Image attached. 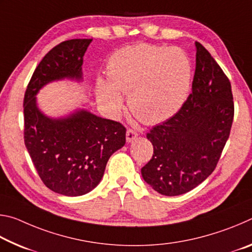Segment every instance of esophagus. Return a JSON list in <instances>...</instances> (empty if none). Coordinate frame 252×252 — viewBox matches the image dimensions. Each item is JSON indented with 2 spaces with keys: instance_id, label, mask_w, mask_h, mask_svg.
<instances>
[{
  "instance_id": "34e87169",
  "label": "esophagus",
  "mask_w": 252,
  "mask_h": 252,
  "mask_svg": "<svg viewBox=\"0 0 252 252\" xmlns=\"http://www.w3.org/2000/svg\"><path fill=\"white\" fill-rule=\"evenodd\" d=\"M136 138H138V133H136L135 131L129 129L126 131V142L130 143L133 141V140H135Z\"/></svg>"
}]
</instances>
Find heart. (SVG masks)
Masks as SVG:
<instances>
[{
    "label": "heart",
    "instance_id": "b5f03b06",
    "mask_svg": "<svg viewBox=\"0 0 252 252\" xmlns=\"http://www.w3.org/2000/svg\"><path fill=\"white\" fill-rule=\"evenodd\" d=\"M110 80H96L97 99L110 112L123 106L127 95L131 112L146 123L173 117L189 95L192 66L178 48L136 44L117 51L108 65Z\"/></svg>",
    "mask_w": 252,
    "mask_h": 252
}]
</instances>
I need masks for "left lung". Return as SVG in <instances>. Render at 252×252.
<instances>
[{"label": "left lung", "instance_id": "1", "mask_svg": "<svg viewBox=\"0 0 252 252\" xmlns=\"http://www.w3.org/2000/svg\"><path fill=\"white\" fill-rule=\"evenodd\" d=\"M194 44L192 91L178 113L147 134L153 156L141 169L142 178L168 197L186 193L210 176L233 121L230 81L211 54Z\"/></svg>", "mask_w": 252, "mask_h": 252}]
</instances>
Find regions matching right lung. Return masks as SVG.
<instances>
[{"label":"right lung","mask_w":252,"mask_h":252,"mask_svg":"<svg viewBox=\"0 0 252 252\" xmlns=\"http://www.w3.org/2000/svg\"><path fill=\"white\" fill-rule=\"evenodd\" d=\"M92 39L64 41L50 51L30 80L24 95V143L44 185L78 197L99 185L105 165L126 144V127L89 110L64 117L46 116L37 105L42 88L55 81H83V57Z\"/></svg>","instance_id":"right-lung-1"}]
</instances>
